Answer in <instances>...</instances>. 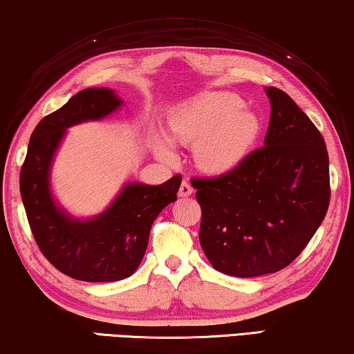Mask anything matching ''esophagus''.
Returning a JSON list of instances; mask_svg holds the SVG:
<instances>
[{"mask_svg": "<svg viewBox=\"0 0 354 354\" xmlns=\"http://www.w3.org/2000/svg\"><path fill=\"white\" fill-rule=\"evenodd\" d=\"M192 194H193L192 185H189L187 180H183L180 188H178V196H180V198H187V196H192Z\"/></svg>", "mask_w": 354, "mask_h": 354, "instance_id": "34e87169", "label": "esophagus"}]
</instances>
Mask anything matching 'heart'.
<instances>
[{
    "instance_id": "heart-1",
    "label": "heart",
    "mask_w": 354,
    "mask_h": 354,
    "mask_svg": "<svg viewBox=\"0 0 354 354\" xmlns=\"http://www.w3.org/2000/svg\"><path fill=\"white\" fill-rule=\"evenodd\" d=\"M174 140L194 145V161L207 174H226L247 158L261 133L259 117L245 107L239 95L205 91L178 106L169 117ZM156 151L174 160L169 139L160 136Z\"/></svg>"
}]
</instances>
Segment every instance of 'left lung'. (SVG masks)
Here are the masks:
<instances>
[{
    "instance_id": "obj_1",
    "label": "left lung",
    "mask_w": 354,
    "mask_h": 354,
    "mask_svg": "<svg viewBox=\"0 0 354 354\" xmlns=\"http://www.w3.org/2000/svg\"><path fill=\"white\" fill-rule=\"evenodd\" d=\"M264 91L270 101L264 147L221 177L192 180L204 254L218 272L241 279L291 264L323 223L330 198L323 136L285 91Z\"/></svg>"
}]
</instances>
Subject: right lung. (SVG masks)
I'll return each mask as SVG.
<instances>
[{
  "instance_id": "add662e5",
  "label": "right lung",
  "mask_w": 354,
  "mask_h": 354,
  "mask_svg": "<svg viewBox=\"0 0 354 354\" xmlns=\"http://www.w3.org/2000/svg\"><path fill=\"white\" fill-rule=\"evenodd\" d=\"M123 106L111 88H85L31 134L20 171V194L37 247L48 263L71 279L118 281L139 268L150 227L160 212L177 199L182 176L161 185L128 182L111 205L91 218H77L57 203L50 187L52 162L66 129L102 120Z\"/></svg>"
}]
</instances>
